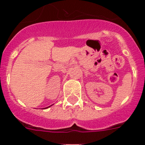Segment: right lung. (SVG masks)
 I'll list each match as a JSON object with an SVG mask.
<instances>
[{"mask_svg": "<svg viewBox=\"0 0 145 145\" xmlns=\"http://www.w3.org/2000/svg\"><path fill=\"white\" fill-rule=\"evenodd\" d=\"M51 106H52V105H51ZM49 107H50V106H49ZM47 107H45V108L46 109V108H47Z\"/></svg>", "mask_w": 145, "mask_h": 145, "instance_id": "add662e5", "label": "right lung"}]
</instances>
